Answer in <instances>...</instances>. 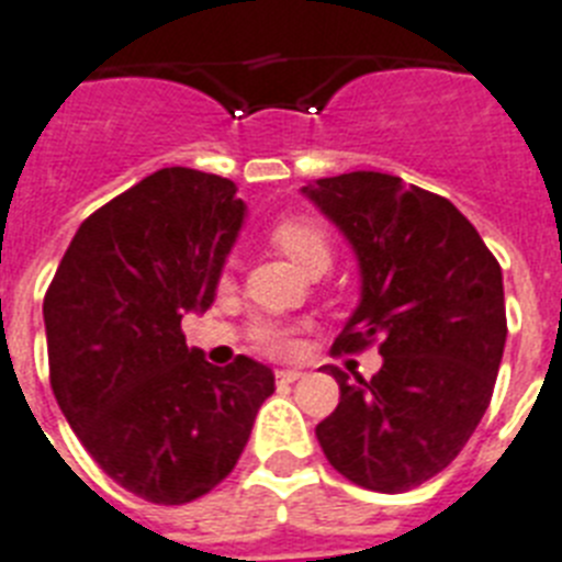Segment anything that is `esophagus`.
I'll return each instance as SVG.
<instances>
[{
  "label": "esophagus",
  "mask_w": 562,
  "mask_h": 562,
  "mask_svg": "<svg viewBox=\"0 0 562 562\" xmlns=\"http://www.w3.org/2000/svg\"><path fill=\"white\" fill-rule=\"evenodd\" d=\"M299 378H304V372H301V369H278L276 372L278 383H295Z\"/></svg>",
  "instance_id": "esophagus-1"
}]
</instances>
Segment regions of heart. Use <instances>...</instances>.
Masks as SVG:
<instances>
[{"label":"heart","instance_id":"1","mask_svg":"<svg viewBox=\"0 0 562 562\" xmlns=\"http://www.w3.org/2000/svg\"><path fill=\"white\" fill-rule=\"evenodd\" d=\"M272 244H276L286 258H290L301 272H306L315 263H329V238L321 229V224L310 218H284L272 227ZM256 347L267 355L292 352V329L276 321H258L252 327Z\"/></svg>","mask_w":562,"mask_h":562}]
</instances>
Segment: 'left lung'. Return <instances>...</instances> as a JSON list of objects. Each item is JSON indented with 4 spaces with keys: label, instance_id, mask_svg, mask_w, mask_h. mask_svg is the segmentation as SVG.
<instances>
[{
    "label": "left lung",
    "instance_id": "left-lung-1",
    "mask_svg": "<svg viewBox=\"0 0 562 562\" xmlns=\"http://www.w3.org/2000/svg\"><path fill=\"white\" fill-rule=\"evenodd\" d=\"M361 267V304L335 352L381 340L363 381L329 367L340 401L315 426L347 481L397 495L443 472L488 409L506 347L497 258L443 195L358 170L301 187Z\"/></svg>",
    "mask_w": 562,
    "mask_h": 562
}]
</instances>
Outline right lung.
Returning <instances> with one entry per match:
<instances>
[{"mask_svg": "<svg viewBox=\"0 0 562 562\" xmlns=\"http://www.w3.org/2000/svg\"><path fill=\"white\" fill-rule=\"evenodd\" d=\"M247 204L213 172L165 167L76 229L45 295L56 404L119 486L161 506L207 495L241 458L270 367H213L181 318L204 313Z\"/></svg>", "mask_w": 562, "mask_h": 562, "instance_id": "1", "label": "right lung"}]
</instances>
